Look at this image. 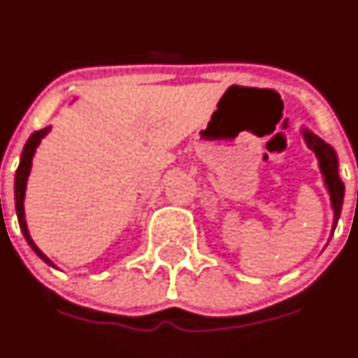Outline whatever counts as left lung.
<instances>
[{
  "label": "left lung",
  "instance_id": "8db88e82",
  "mask_svg": "<svg viewBox=\"0 0 358 358\" xmlns=\"http://www.w3.org/2000/svg\"><path fill=\"white\" fill-rule=\"evenodd\" d=\"M301 133L306 145H308V149H312L313 152H315L317 159H319L320 171H322L324 182H326L327 190H329L331 204H333V211H334L333 232H331V236H333L336 225H338L339 215H341L343 197H345V185H343L338 173V156H336L334 149L329 145V143H326L322 138L313 135L312 131H308V129H301Z\"/></svg>",
  "mask_w": 358,
  "mask_h": 358
}]
</instances>
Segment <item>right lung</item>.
<instances>
[{"label": "right lung", "mask_w": 358, "mask_h": 358, "mask_svg": "<svg viewBox=\"0 0 358 358\" xmlns=\"http://www.w3.org/2000/svg\"><path fill=\"white\" fill-rule=\"evenodd\" d=\"M50 129H52V126H48V128H43V129H39V131L32 133V135L29 136L27 143H25L22 157H20V164H19V168H17V175H15V209H17V218H19L20 230H22V234H24V237H25V241H27L29 246L32 248V251H34L36 255H38L39 258L43 259V262H46V263H48V265L55 266L52 262H50L48 258H46L45 255H43L41 251H39V248L36 246L34 241L31 239V234H29L27 223H25V216H24L25 185H27V176H29V173H31L32 157H34L36 147L39 145V142H41V140L45 138L46 133H48Z\"/></svg>", "instance_id": "right-lung-1"}]
</instances>
